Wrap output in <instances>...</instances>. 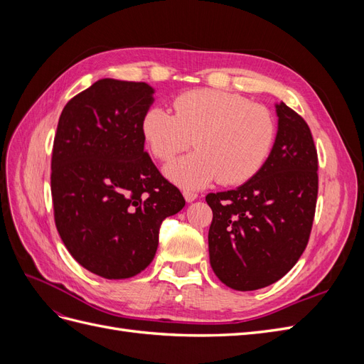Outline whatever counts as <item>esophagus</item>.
I'll return each instance as SVG.
<instances>
[{"mask_svg": "<svg viewBox=\"0 0 364 364\" xmlns=\"http://www.w3.org/2000/svg\"><path fill=\"white\" fill-rule=\"evenodd\" d=\"M183 197H185L186 202L191 203V202H194L199 196H197V193H194V191H188V190H186V191H183Z\"/></svg>", "mask_w": 364, "mask_h": 364, "instance_id": "1", "label": "esophagus"}]
</instances>
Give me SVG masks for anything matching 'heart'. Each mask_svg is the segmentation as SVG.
<instances>
[{
	"label": "heart",
	"instance_id": "heart-1",
	"mask_svg": "<svg viewBox=\"0 0 364 364\" xmlns=\"http://www.w3.org/2000/svg\"><path fill=\"white\" fill-rule=\"evenodd\" d=\"M174 115L150 107L141 132L153 156L170 161L193 144L199 149L165 165L164 173L183 188L214 181L237 185L255 176L270 155L274 119L264 106L238 94L196 90L173 102Z\"/></svg>",
	"mask_w": 364,
	"mask_h": 364
}]
</instances>
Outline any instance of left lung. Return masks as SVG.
<instances>
[{
	"mask_svg": "<svg viewBox=\"0 0 364 364\" xmlns=\"http://www.w3.org/2000/svg\"><path fill=\"white\" fill-rule=\"evenodd\" d=\"M278 132L261 170L235 190L209 193V262L238 291L264 289L287 273L310 238L317 199V151L311 130L284 102Z\"/></svg>",
	"mask_w": 364,
	"mask_h": 364,
	"instance_id": "obj_1",
	"label": "left lung"
}]
</instances>
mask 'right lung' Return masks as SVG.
I'll use <instances>...</instances> for the list:
<instances>
[{
	"instance_id": "obj_1",
	"label": "right lung",
	"mask_w": 364,
	"mask_h": 364,
	"mask_svg": "<svg viewBox=\"0 0 364 364\" xmlns=\"http://www.w3.org/2000/svg\"><path fill=\"white\" fill-rule=\"evenodd\" d=\"M142 82L100 79L63 107L54 136L51 196L65 247L106 279L155 258L164 218L185 206L144 151L141 121L155 102Z\"/></svg>"
}]
</instances>
